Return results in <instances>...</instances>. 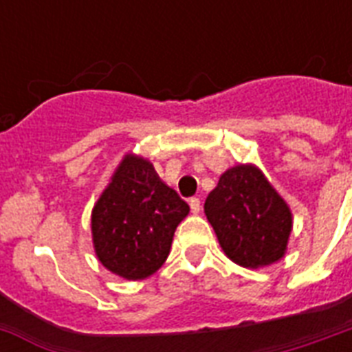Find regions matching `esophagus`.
Instances as JSON below:
<instances>
[{"mask_svg": "<svg viewBox=\"0 0 352 352\" xmlns=\"http://www.w3.org/2000/svg\"><path fill=\"white\" fill-rule=\"evenodd\" d=\"M190 208H192V214H199L201 212V201L197 197L190 199Z\"/></svg>", "mask_w": 352, "mask_h": 352, "instance_id": "obj_1", "label": "esophagus"}]
</instances>
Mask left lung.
<instances>
[{
  "label": "left lung",
  "mask_w": 352,
  "mask_h": 352,
  "mask_svg": "<svg viewBox=\"0 0 352 352\" xmlns=\"http://www.w3.org/2000/svg\"><path fill=\"white\" fill-rule=\"evenodd\" d=\"M204 214L226 256L241 267H265L283 257L292 215L254 166L225 171L206 197Z\"/></svg>",
  "instance_id": "left-lung-1"
}]
</instances>
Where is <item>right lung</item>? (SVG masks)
Returning <instances> with one entry per match:
<instances>
[{
    "label": "right lung",
    "instance_id": "right-lung-1",
    "mask_svg": "<svg viewBox=\"0 0 352 352\" xmlns=\"http://www.w3.org/2000/svg\"><path fill=\"white\" fill-rule=\"evenodd\" d=\"M188 212L190 206L160 181L148 160L127 155L93 210L96 256L122 278H148L166 261Z\"/></svg>",
    "mask_w": 352,
    "mask_h": 352
}]
</instances>
